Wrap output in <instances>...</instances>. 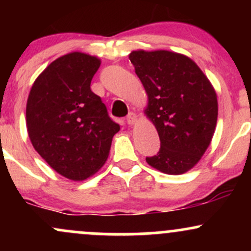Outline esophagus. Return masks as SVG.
Returning a JSON list of instances; mask_svg holds the SVG:
<instances>
[{
    "label": "esophagus",
    "mask_w": 251,
    "mask_h": 251,
    "mask_svg": "<svg viewBox=\"0 0 251 251\" xmlns=\"http://www.w3.org/2000/svg\"><path fill=\"white\" fill-rule=\"evenodd\" d=\"M126 123H127L128 125H133V124L137 123V116H135L133 112H131V113L126 117Z\"/></svg>",
    "instance_id": "1"
}]
</instances>
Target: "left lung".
Here are the masks:
<instances>
[{
	"label": "left lung",
	"instance_id": "1",
	"mask_svg": "<svg viewBox=\"0 0 251 251\" xmlns=\"http://www.w3.org/2000/svg\"><path fill=\"white\" fill-rule=\"evenodd\" d=\"M135 74L149 97L146 116L160 139L159 152L146 157L152 168L181 175L200 162L215 133L217 96L209 79L183 54L133 50Z\"/></svg>",
	"mask_w": 251,
	"mask_h": 251
}]
</instances>
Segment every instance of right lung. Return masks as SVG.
I'll return each instance as SVG.
<instances>
[{
	"instance_id": "1",
	"label": "right lung",
	"mask_w": 251,
	"mask_h": 251,
	"mask_svg": "<svg viewBox=\"0 0 251 251\" xmlns=\"http://www.w3.org/2000/svg\"><path fill=\"white\" fill-rule=\"evenodd\" d=\"M99 67L96 56L66 54L37 76L27 100L25 123L34 149L72 180L87 179L101 168L120 129L91 91Z\"/></svg>"
}]
</instances>
